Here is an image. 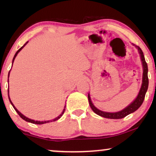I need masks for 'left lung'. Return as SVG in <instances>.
<instances>
[{"instance_id": "left-lung-1", "label": "left lung", "mask_w": 156, "mask_h": 156, "mask_svg": "<svg viewBox=\"0 0 156 156\" xmlns=\"http://www.w3.org/2000/svg\"><path fill=\"white\" fill-rule=\"evenodd\" d=\"M136 48L138 49V52L140 54V59L142 62V65H143V79H142V84L141 87H140L139 93L137 96V97L136 98L135 100L133 102H131L129 106H126L125 108H123V110L120 111L118 112H114V113H111V112H102V111L98 109L97 107H95L92 104L91 101L90 95L88 94V100L89 105H90L91 109L93 110V112L99 115L100 116L104 117V118L107 119H123L126 117L128 115L131 114L134 112H136L138 108L141 106V104L144 102V100L145 99V96H146V93L147 90H148V65L146 60H145V57L144 55V52L141 50L138 46H136L135 44H133Z\"/></svg>"}]
</instances>
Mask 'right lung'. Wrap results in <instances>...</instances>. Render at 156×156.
<instances>
[{"instance_id": "1", "label": "right lung", "mask_w": 156, "mask_h": 156, "mask_svg": "<svg viewBox=\"0 0 156 156\" xmlns=\"http://www.w3.org/2000/svg\"><path fill=\"white\" fill-rule=\"evenodd\" d=\"M27 42H27L26 43H25L24 45H23V47H21V48L19 49V50L17 51L16 52V55H14V57H13V59H12V63H13V62H14V59H15V58H16V56H17V55L18 54V52H20V51L22 50V49L24 48L25 47V45H26V44L27 43ZM10 71H9V72H8V78H9V75H10ZM8 98H9V101H10V104H12V107L14 108V109L16 111V112L18 113V115L19 116H20L21 118H22L23 120H25V121H27V122H30V123H35V124H43V123H50V122H52V121H57V120H58V119H59V118H61V116H62L63 115V114L64 113H65V107H66V106H65V108H64L63 109V111H62V114L59 115V116H57V118H55V119H52V120H50V121H35V120H33V119H29V118H27V117H26L25 116H24V115L23 114H21V113L19 112V111L17 109V108L15 107V106L13 105V104L12 103V101H11V100H10V97H9V89H8Z\"/></svg>"}]
</instances>
